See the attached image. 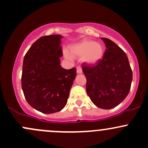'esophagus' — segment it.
Instances as JSON below:
<instances>
[{
  "label": "esophagus",
  "mask_w": 148,
  "mask_h": 148,
  "mask_svg": "<svg viewBox=\"0 0 148 148\" xmlns=\"http://www.w3.org/2000/svg\"><path fill=\"white\" fill-rule=\"evenodd\" d=\"M82 72H83V71H82V68L80 66V65H78V66L77 67V74L82 73Z\"/></svg>",
  "instance_id": "esophagus-1"
}]
</instances>
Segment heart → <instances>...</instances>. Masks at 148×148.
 I'll list each match as a JSON object with an SVG mask.
<instances>
[{"label":"heart","instance_id":"obj_1","mask_svg":"<svg viewBox=\"0 0 148 148\" xmlns=\"http://www.w3.org/2000/svg\"><path fill=\"white\" fill-rule=\"evenodd\" d=\"M73 57H83V60L89 64H95L101 60L104 55V48L95 41L85 40L79 43L75 44L70 48ZM65 56L71 59L68 53Z\"/></svg>","mask_w":148,"mask_h":148}]
</instances>
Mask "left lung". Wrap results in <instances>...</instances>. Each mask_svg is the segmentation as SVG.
Returning <instances> with one entry per match:
<instances>
[{"instance_id": "left-lung-1", "label": "left lung", "mask_w": 148, "mask_h": 148, "mask_svg": "<svg viewBox=\"0 0 148 148\" xmlns=\"http://www.w3.org/2000/svg\"><path fill=\"white\" fill-rule=\"evenodd\" d=\"M106 50L101 60L93 65L83 63L86 91L91 101L100 108L116 107L130 92L132 72L127 55L110 39L102 38Z\"/></svg>"}]
</instances>
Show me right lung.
Returning a JSON list of instances; mask_svg holds the SVG:
<instances>
[{"mask_svg":"<svg viewBox=\"0 0 148 148\" xmlns=\"http://www.w3.org/2000/svg\"><path fill=\"white\" fill-rule=\"evenodd\" d=\"M60 35L38 39L25 55L21 86L31 107L42 113L59 112L65 107L76 77V68L60 66L63 56Z\"/></svg>","mask_w":148,"mask_h":148,"instance_id":"add662e5","label":"right lung"}]
</instances>
